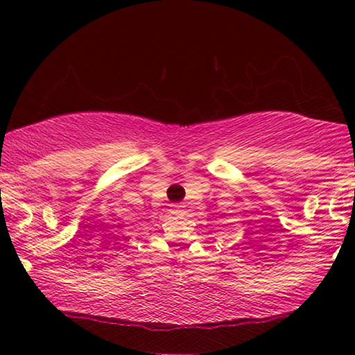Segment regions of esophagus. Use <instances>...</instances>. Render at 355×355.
<instances>
[{
	"label": "esophagus",
	"instance_id": "obj_1",
	"mask_svg": "<svg viewBox=\"0 0 355 355\" xmlns=\"http://www.w3.org/2000/svg\"><path fill=\"white\" fill-rule=\"evenodd\" d=\"M174 211H176V213H182V211H184V207H182V205H178L176 210H174Z\"/></svg>",
	"mask_w": 355,
	"mask_h": 355
}]
</instances>
